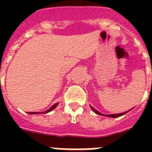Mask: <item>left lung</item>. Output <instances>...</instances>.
<instances>
[{
  "label": "left lung",
  "mask_w": 152,
  "mask_h": 152,
  "mask_svg": "<svg viewBox=\"0 0 152 152\" xmlns=\"http://www.w3.org/2000/svg\"><path fill=\"white\" fill-rule=\"evenodd\" d=\"M91 106V109L92 110V111L94 112V113H95L96 114H99V115H102V116H106V117H109V118H118V117H121V116H123L124 114H125L126 113H128L129 111H130L131 110H129L128 111H125V112H124V113H114V114H102V113H101L100 112H99V111L97 110H95L94 107H92Z\"/></svg>",
  "instance_id": "1"
}]
</instances>
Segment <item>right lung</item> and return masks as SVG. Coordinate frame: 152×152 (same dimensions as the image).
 Returning a JSON list of instances; mask_svg holds the SVG:
<instances>
[{
	"mask_svg": "<svg viewBox=\"0 0 152 152\" xmlns=\"http://www.w3.org/2000/svg\"><path fill=\"white\" fill-rule=\"evenodd\" d=\"M58 104H59V103H58V102H57V103H55L54 105H53V106H51L50 108L48 109L47 110L44 111V112H28V113H29V114H38V113H49V112H50V111H52L53 110H54V109L56 108V107H57Z\"/></svg>",
	"mask_w": 152,
	"mask_h": 152,
	"instance_id": "right-lung-1",
	"label": "right lung"
}]
</instances>
